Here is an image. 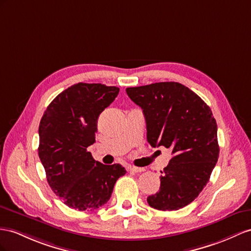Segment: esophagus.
Wrapping results in <instances>:
<instances>
[{
	"instance_id": "34e87169",
	"label": "esophagus",
	"mask_w": 251,
	"mask_h": 251,
	"mask_svg": "<svg viewBox=\"0 0 251 251\" xmlns=\"http://www.w3.org/2000/svg\"><path fill=\"white\" fill-rule=\"evenodd\" d=\"M127 169H128V171L134 172V173H141V172L145 171L144 168H137V166H133V165H128Z\"/></svg>"
}]
</instances>
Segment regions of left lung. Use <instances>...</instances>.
Instances as JSON below:
<instances>
[{
  "mask_svg": "<svg viewBox=\"0 0 251 251\" xmlns=\"http://www.w3.org/2000/svg\"><path fill=\"white\" fill-rule=\"evenodd\" d=\"M126 92L142 108L147 142L166 147L173 156L161 172L159 191L147 202L161 211L181 209L202 191L217 162V125L211 109L188 87L174 81L127 88Z\"/></svg>",
  "mask_w": 251,
  "mask_h": 251,
  "instance_id": "8db88e82",
  "label": "left lung"
}]
</instances>
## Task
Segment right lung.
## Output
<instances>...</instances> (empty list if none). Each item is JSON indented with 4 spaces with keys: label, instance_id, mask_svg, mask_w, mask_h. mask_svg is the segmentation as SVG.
Listing matches in <instances>:
<instances>
[{
    "label": "right lung",
    "instance_id": "1",
    "mask_svg": "<svg viewBox=\"0 0 251 251\" xmlns=\"http://www.w3.org/2000/svg\"><path fill=\"white\" fill-rule=\"evenodd\" d=\"M118 87L78 82L58 94L39 125L38 153L50 189L68 207L92 211L111 197L121 164L95 161L88 146L95 142L98 120L119 94Z\"/></svg>",
    "mask_w": 251,
    "mask_h": 251
}]
</instances>
